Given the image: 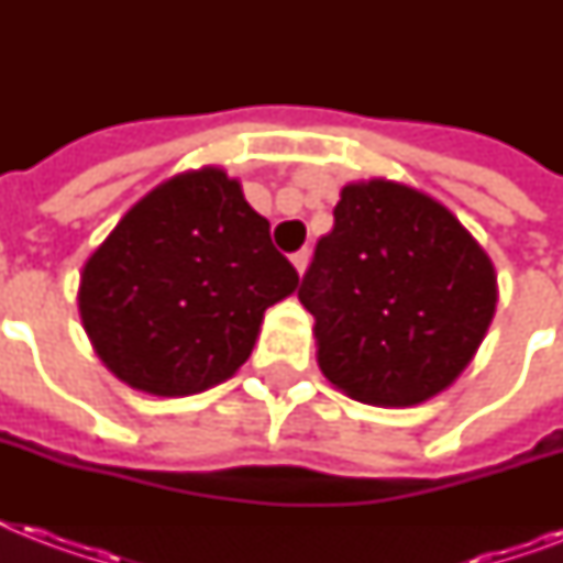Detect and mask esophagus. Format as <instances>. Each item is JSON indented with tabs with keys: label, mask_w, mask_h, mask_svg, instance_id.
Instances as JSON below:
<instances>
[{
	"label": "esophagus",
	"mask_w": 563,
	"mask_h": 563,
	"mask_svg": "<svg viewBox=\"0 0 563 563\" xmlns=\"http://www.w3.org/2000/svg\"><path fill=\"white\" fill-rule=\"evenodd\" d=\"M291 265H295V272L303 274L307 272V265H309V251L303 247V251H298V254H291Z\"/></svg>",
	"instance_id": "34e87169"
}]
</instances>
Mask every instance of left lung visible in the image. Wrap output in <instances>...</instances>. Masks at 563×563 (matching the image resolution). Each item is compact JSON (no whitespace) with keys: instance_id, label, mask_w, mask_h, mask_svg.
<instances>
[{"instance_id":"obj_1","label":"left lung","mask_w":563,"mask_h":563,"mask_svg":"<svg viewBox=\"0 0 563 563\" xmlns=\"http://www.w3.org/2000/svg\"><path fill=\"white\" fill-rule=\"evenodd\" d=\"M300 280L321 374L353 400L406 409L462 376L497 312V272L471 230L415 187H342Z\"/></svg>"}]
</instances>
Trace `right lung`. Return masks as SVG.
<instances>
[{"instance_id":"right-lung-1","label":"right lung","mask_w":563,"mask_h":563,"mask_svg":"<svg viewBox=\"0 0 563 563\" xmlns=\"http://www.w3.org/2000/svg\"><path fill=\"white\" fill-rule=\"evenodd\" d=\"M295 289L298 272L242 184L201 166L145 192L87 256L78 312L110 374L189 397L245 365L265 309Z\"/></svg>"}]
</instances>
